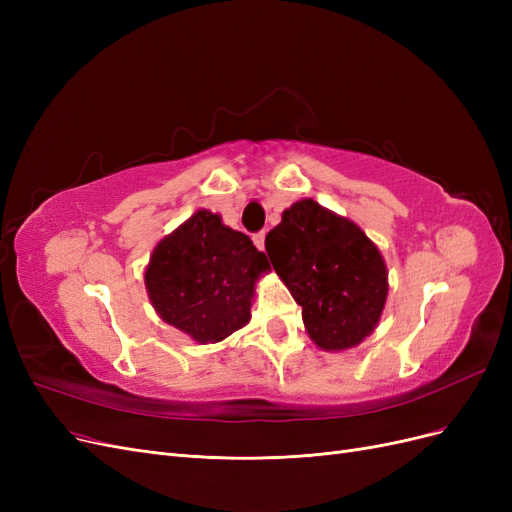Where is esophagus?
Returning a JSON list of instances; mask_svg holds the SVG:
<instances>
[{
  "instance_id": "obj_1",
  "label": "esophagus",
  "mask_w": 512,
  "mask_h": 512,
  "mask_svg": "<svg viewBox=\"0 0 512 512\" xmlns=\"http://www.w3.org/2000/svg\"><path fill=\"white\" fill-rule=\"evenodd\" d=\"M254 245L258 247V250H265V232H256V235L252 237Z\"/></svg>"
}]
</instances>
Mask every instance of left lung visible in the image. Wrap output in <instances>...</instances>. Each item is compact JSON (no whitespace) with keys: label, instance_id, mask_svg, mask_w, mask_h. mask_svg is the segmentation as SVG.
Segmentation results:
<instances>
[{"label":"left lung","instance_id":"left-lung-1","mask_svg":"<svg viewBox=\"0 0 512 512\" xmlns=\"http://www.w3.org/2000/svg\"><path fill=\"white\" fill-rule=\"evenodd\" d=\"M265 250L320 350L344 352L374 333L389 297V271L378 245L352 220L301 198L282 213Z\"/></svg>","mask_w":512,"mask_h":512}]
</instances>
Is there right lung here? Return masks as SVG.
Instances as JSON below:
<instances>
[{"label": "right lung", "mask_w": 512, "mask_h": 512, "mask_svg": "<svg viewBox=\"0 0 512 512\" xmlns=\"http://www.w3.org/2000/svg\"><path fill=\"white\" fill-rule=\"evenodd\" d=\"M267 271L250 237L198 209L153 247L145 288L166 324L196 344H218L250 322L256 282Z\"/></svg>", "instance_id": "obj_1"}]
</instances>
